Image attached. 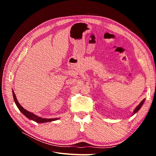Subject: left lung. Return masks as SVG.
<instances>
[{
    "mask_svg": "<svg viewBox=\"0 0 156 156\" xmlns=\"http://www.w3.org/2000/svg\"><path fill=\"white\" fill-rule=\"evenodd\" d=\"M144 102V100H143L142 101H141V102L139 103V105H137V107H136L135 108V110H134V111H133V115H135L136 112L139 111V110L140 108H141V107L143 106Z\"/></svg>",
    "mask_w": 156,
    "mask_h": 156,
    "instance_id": "1",
    "label": "left lung"
}]
</instances>
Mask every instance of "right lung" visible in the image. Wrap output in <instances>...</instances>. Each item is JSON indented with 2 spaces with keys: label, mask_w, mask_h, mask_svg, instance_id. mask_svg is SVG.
Wrapping results in <instances>:
<instances>
[{
  "label": "right lung",
  "mask_w": 156,
  "mask_h": 156,
  "mask_svg": "<svg viewBox=\"0 0 156 156\" xmlns=\"http://www.w3.org/2000/svg\"><path fill=\"white\" fill-rule=\"evenodd\" d=\"M12 94H13V100H14V101H15V103H16L17 107H18L19 109H20V111L23 113V114L27 118V119L32 120L33 121H35V122H37V123H44V122L55 121V120H56L58 119V118H57V119H43V118L39 117V116H36V115L33 114L32 112H30L29 111H27L20 104V103L18 102L17 98H16V94H15V93H14L13 90H12Z\"/></svg>",
  "instance_id": "right-lung-1"
}]
</instances>
